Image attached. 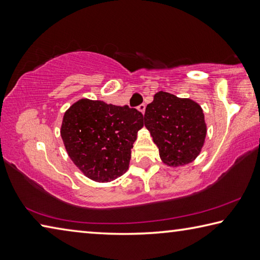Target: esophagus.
<instances>
[{
    "label": "esophagus",
    "instance_id": "1",
    "mask_svg": "<svg viewBox=\"0 0 260 260\" xmlns=\"http://www.w3.org/2000/svg\"><path fill=\"white\" fill-rule=\"evenodd\" d=\"M138 110H139L140 112L144 113V111H146V105H144V104H140L139 107H138Z\"/></svg>",
    "mask_w": 260,
    "mask_h": 260
}]
</instances>
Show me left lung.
<instances>
[{
  "label": "left lung",
  "instance_id": "1",
  "mask_svg": "<svg viewBox=\"0 0 260 260\" xmlns=\"http://www.w3.org/2000/svg\"><path fill=\"white\" fill-rule=\"evenodd\" d=\"M144 125L169 166L189 164L200 155L206 136L203 110L189 99L158 91L147 105Z\"/></svg>",
  "mask_w": 260,
  "mask_h": 260
}]
</instances>
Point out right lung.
I'll use <instances>...</instances> for the list:
<instances>
[{"label":"right lung","instance_id":"right-lung-1","mask_svg":"<svg viewBox=\"0 0 260 260\" xmlns=\"http://www.w3.org/2000/svg\"><path fill=\"white\" fill-rule=\"evenodd\" d=\"M143 114L136 109L80 100L64 114L61 139L70 158L83 174L108 182L128 169L131 149Z\"/></svg>","mask_w":260,"mask_h":260}]
</instances>
